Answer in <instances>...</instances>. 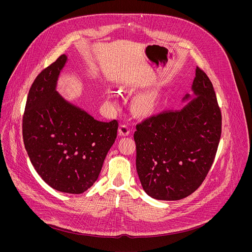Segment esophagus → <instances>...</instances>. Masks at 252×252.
<instances>
[{
  "instance_id": "1",
  "label": "esophagus",
  "mask_w": 252,
  "mask_h": 252,
  "mask_svg": "<svg viewBox=\"0 0 252 252\" xmlns=\"http://www.w3.org/2000/svg\"><path fill=\"white\" fill-rule=\"evenodd\" d=\"M130 132V128L127 125H122L120 126L119 127V135H122V136H126L128 135Z\"/></svg>"
}]
</instances>
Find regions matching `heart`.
Here are the masks:
<instances>
[{"mask_svg": "<svg viewBox=\"0 0 252 252\" xmlns=\"http://www.w3.org/2000/svg\"><path fill=\"white\" fill-rule=\"evenodd\" d=\"M110 98L112 100H115L114 94H110ZM157 103H158V101H157L156 95L154 94L150 93V94H146L140 95L136 99L135 107L140 114L150 115L155 111Z\"/></svg>", "mask_w": 252, "mask_h": 252, "instance_id": "b5f03b06", "label": "heart"}]
</instances>
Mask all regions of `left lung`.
<instances>
[{
    "label": "left lung",
    "mask_w": 252,
    "mask_h": 252,
    "mask_svg": "<svg viewBox=\"0 0 252 252\" xmlns=\"http://www.w3.org/2000/svg\"><path fill=\"white\" fill-rule=\"evenodd\" d=\"M182 110L136 126V171L141 187L158 200L183 199L202 184L217 154L221 114L208 77L196 67Z\"/></svg>",
    "instance_id": "left-lung-1"
}]
</instances>
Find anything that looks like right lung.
<instances>
[{
    "label": "right lung",
    "mask_w": 252,
    "mask_h": 252,
    "mask_svg": "<svg viewBox=\"0 0 252 252\" xmlns=\"http://www.w3.org/2000/svg\"><path fill=\"white\" fill-rule=\"evenodd\" d=\"M67 60L62 55L33 81L23 119V138L43 181L58 191L79 194L97 179L119 125L94 120L58 92Z\"/></svg>",
    "instance_id": "1"
}]
</instances>
